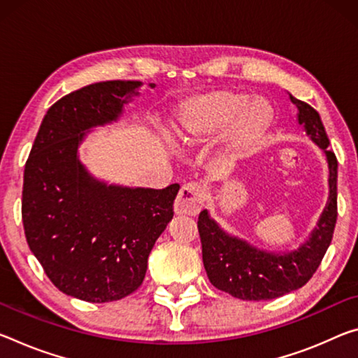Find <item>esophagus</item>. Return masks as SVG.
Masks as SVG:
<instances>
[{
  "mask_svg": "<svg viewBox=\"0 0 358 358\" xmlns=\"http://www.w3.org/2000/svg\"><path fill=\"white\" fill-rule=\"evenodd\" d=\"M203 201H206V192L202 186L199 183H186L181 186L175 201V213L194 217L202 208Z\"/></svg>",
  "mask_w": 358,
  "mask_h": 358,
  "instance_id": "obj_1",
  "label": "esophagus"
}]
</instances>
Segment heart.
<instances>
[{"label": "heart", "mask_w": 358, "mask_h": 358, "mask_svg": "<svg viewBox=\"0 0 358 358\" xmlns=\"http://www.w3.org/2000/svg\"><path fill=\"white\" fill-rule=\"evenodd\" d=\"M272 124L274 110L268 100L217 89L185 100L170 127L175 141L185 148L206 143L223 132L224 150L236 159L257 148Z\"/></svg>", "instance_id": "1"}]
</instances>
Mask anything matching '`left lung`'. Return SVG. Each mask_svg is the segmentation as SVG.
Masks as SVG:
<instances>
[{"label":"left lung","instance_id":"1","mask_svg":"<svg viewBox=\"0 0 358 358\" xmlns=\"http://www.w3.org/2000/svg\"><path fill=\"white\" fill-rule=\"evenodd\" d=\"M288 95L298 108L299 126L304 127L306 135L325 152L330 170L328 202L309 241L293 252H266L221 229L217 221L210 218L207 210H202L197 220L203 268L208 280L218 290L245 301L274 299L306 285L330 247L338 218V161L334 152L328 150L330 140L320 115L306 101L294 99L292 94Z\"/></svg>","mask_w":358,"mask_h":358}]
</instances>
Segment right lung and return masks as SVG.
<instances>
[{
	"mask_svg": "<svg viewBox=\"0 0 358 358\" xmlns=\"http://www.w3.org/2000/svg\"><path fill=\"white\" fill-rule=\"evenodd\" d=\"M140 86L95 83L55 101L25 164L22 221L28 247L49 280L83 301H117L137 290L155 242L173 217L180 185H106L78 156L90 129L117 121Z\"/></svg>",
	"mask_w": 358,
	"mask_h": 358,
	"instance_id": "obj_1",
	"label": "right lung"
}]
</instances>
